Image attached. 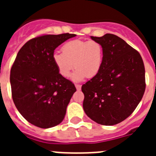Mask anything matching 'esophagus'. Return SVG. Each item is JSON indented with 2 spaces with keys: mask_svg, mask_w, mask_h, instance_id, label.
<instances>
[{
  "mask_svg": "<svg viewBox=\"0 0 156 156\" xmlns=\"http://www.w3.org/2000/svg\"><path fill=\"white\" fill-rule=\"evenodd\" d=\"M75 87H76V90H81V85H80V84H76Z\"/></svg>",
  "mask_w": 156,
  "mask_h": 156,
  "instance_id": "esophagus-1",
  "label": "esophagus"
}]
</instances>
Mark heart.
<instances>
[{
    "label": "heart",
    "mask_w": 156,
    "mask_h": 156,
    "mask_svg": "<svg viewBox=\"0 0 156 156\" xmlns=\"http://www.w3.org/2000/svg\"><path fill=\"white\" fill-rule=\"evenodd\" d=\"M62 53L55 52L53 62L62 76L69 77L73 69V80L80 81L87 76L92 78L98 73L101 67L103 50L101 45L94 41L74 40L63 45Z\"/></svg>",
    "instance_id": "b5f03b06"
}]
</instances>
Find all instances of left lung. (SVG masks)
<instances>
[{
    "mask_svg": "<svg viewBox=\"0 0 156 156\" xmlns=\"http://www.w3.org/2000/svg\"><path fill=\"white\" fill-rule=\"evenodd\" d=\"M101 45L98 73L82 86L83 108L97 123H119L137 108L145 90V70L138 51L114 34L90 37Z\"/></svg>",
    "mask_w": 156,
    "mask_h": 156,
    "instance_id": "left-lung-1",
    "label": "left lung"
}]
</instances>
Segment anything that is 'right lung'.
<instances>
[{"label": "right lung", "instance_id": "right-lung-1", "mask_svg": "<svg viewBox=\"0 0 156 156\" xmlns=\"http://www.w3.org/2000/svg\"><path fill=\"white\" fill-rule=\"evenodd\" d=\"M75 34L44 35L31 39L18 52L11 69L12 99L31 124L50 128L61 123L76 92L75 86L58 73L54 51Z\"/></svg>", "mask_w": 156, "mask_h": 156}]
</instances>
